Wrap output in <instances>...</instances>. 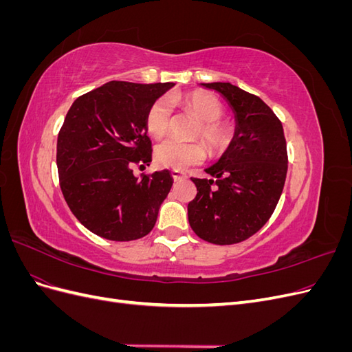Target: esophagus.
<instances>
[{
    "label": "esophagus",
    "instance_id": "34e87169",
    "mask_svg": "<svg viewBox=\"0 0 352 352\" xmlns=\"http://www.w3.org/2000/svg\"><path fill=\"white\" fill-rule=\"evenodd\" d=\"M172 176H173L176 182H177V180H182V179L186 177V175L184 172H180V170H172Z\"/></svg>",
    "mask_w": 352,
    "mask_h": 352
}]
</instances>
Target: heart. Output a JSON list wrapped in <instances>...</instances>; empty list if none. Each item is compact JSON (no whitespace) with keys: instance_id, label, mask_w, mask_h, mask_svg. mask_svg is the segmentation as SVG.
Wrapping results in <instances>:
<instances>
[{"instance_id":"obj_1","label":"heart","mask_w":352,"mask_h":352,"mask_svg":"<svg viewBox=\"0 0 352 352\" xmlns=\"http://www.w3.org/2000/svg\"><path fill=\"white\" fill-rule=\"evenodd\" d=\"M176 100V97L168 98L170 102ZM180 102L201 120L197 135L201 136V140L208 146V150L212 153L225 150L230 142L232 131L226 123L219 120L223 116V105L220 101L208 94L192 92L185 95ZM170 116H172V109H170L167 100H155L145 116L146 131L155 138H162L168 131ZM204 155V148L197 141L184 142L175 140V138H168V140L160 142L155 146L157 163L173 170H182L188 166L198 164L202 162Z\"/></svg>"}]
</instances>
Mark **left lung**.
I'll use <instances>...</instances> for the list:
<instances>
[{
    "label": "left lung",
    "instance_id": "1",
    "mask_svg": "<svg viewBox=\"0 0 352 352\" xmlns=\"http://www.w3.org/2000/svg\"><path fill=\"white\" fill-rule=\"evenodd\" d=\"M219 92L235 114V135L216 164L212 179H197V197L188 204L189 225L216 245L238 243L258 232L282 195L287 153L283 127L257 95L229 82L201 83Z\"/></svg>",
    "mask_w": 352,
    "mask_h": 352
}]
</instances>
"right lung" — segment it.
Listing matches in <instances>:
<instances>
[{"mask_svg":"<svg viewBox=\"0 0 352 352\" xmlns=\"http://www.w3.org/2000/svg\"><path fill=\"white\" fill-rule=\"evenodd\" d=\"M175 83L111 80L72 104L57 140L60 188L69 208L95 235L135 241L150 233L173 185L168 170L138 179L151 162L145 116Z\"/></svg>","mask_w":352,"mask_h":352,"instance_id":"add662e5","label":"right lung"}]
</instances>
